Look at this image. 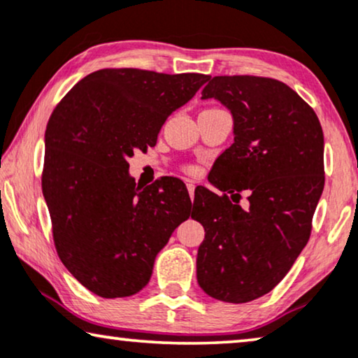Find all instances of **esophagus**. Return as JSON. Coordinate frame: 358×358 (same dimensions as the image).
Masks as SVG:
<instances>
[{
  "label": "esophagus",
  "instance_id": "1",
  "mask_svg": "<svg viewBox=\"0 0 358 358\" xmlns=\"http://www.w3.org/2000/svg\"><path fill=\"white\" fill-rule=\"evenodd\" d=\"M187 188H188L189 196H192V199H193V194H194V183H193V182H188V183H187Z\"/></svg>",
  "mask_w": 358,
  "mask_h": 358
}]
</instances>
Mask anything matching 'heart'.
<instances>
[{"label": "heart", "instance_id": "b5f03b06", "mask_svg": "<svg viewBox=\"0 0 358 358\" xmlns=\"http://www.w3.org/2000/svg\"><path fill=\"white\" fill-rule=\"evenodd\" d=\"M185 170H187L188 173H196V169H194L193 165H187V166H185Z\"/></svg>", "mask_w": 358, "mask_h": 358}]
</instances>
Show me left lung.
I'll return each mask as SVG.
<instances>
[{"instance_id":"8db88e82","label":"left lung","mask_w":358,"mask_h":358,"mask_svg":"<svg viewBox=\"0 0 358 358\" xmlns=\"http://www.w3.org/2000/svg\"><path fill=\"white\" fill-rule=\"evenodd\" d=\"M206 98L231 109L236 137L213 166L211 183L226 193L194 192L192 217L206 232L198 283L219 301L249 303L282 282L308 244L324 189L322 127L296 92L268 76H209Z\"/></svg>"}]
</instances>
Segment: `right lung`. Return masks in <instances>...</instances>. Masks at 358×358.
Wrapping results in <instances>:
<instances>
[{"label": "right lung", "mask_w": 358, "mask_h": 358, "mask_svg": "<svg viewBox=\"0 0 358 358\" xmlns=\"http://www.w3.org/2000/svg\"><path fill=\"white\" fill-rule=\"evenodd\" d=\"M203 73L103 69L57 104L45 129L42 193L62 264L101 298H124L149 283L155 257L189 217L188 189L165 176L136 187L127 170L166 117L208 82Z\"/></svg>", "instance_id": "1"}]
</instances>
